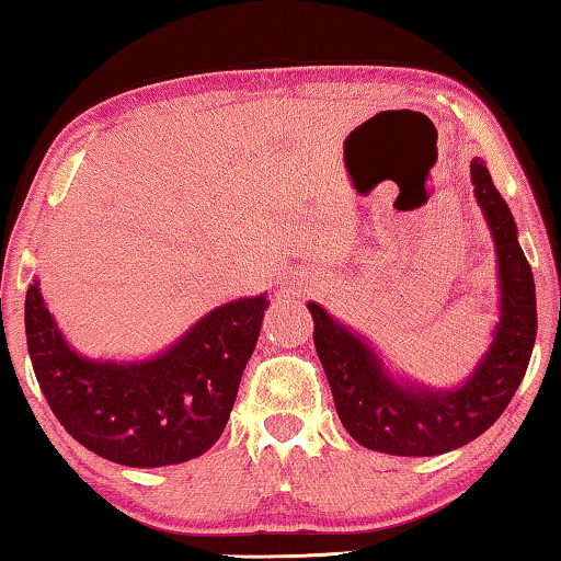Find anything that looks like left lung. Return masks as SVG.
I'll use <instances>...</instances> for the list:
<instances>
[{"label":"left lung","instance_id":"left-lung-1","mask_svg":"<svg viewBox=\"0 0 561 561\" xmlns=\"http://www.w3.org/2000/svg\"><path fill=\"white\" fill-rule=\"evenodd\" d=\"M474 196L485 214L501 273V324L472 378L457 390L403 386L382 370L367 344L309 304L313 344L352 439L398 457L444 455L495 424L524 380L536 340V288L516 221L480 158L470 163Z\"/></svg>","mask_w":561,"mask_h":561}]
</instances>
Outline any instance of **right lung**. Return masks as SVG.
<instances>
[{"label": "right lung", "instance_id": "1", "mask_svg": "<svg viewBox=\"0 0 561 561\" xmlns=\"http://www.w3.org/2000/svg\"><path fill=\"white\" fill-rule=\"evenodd\" d=\"M267 304L257 296L219 306L156 359L94 363L68 347L35 280L25 296L27 350L45 401L76 442L117 465H179L225 432Z\"/></svg>", "mask_w": 561, "mask_h": 561}]
</instances>
